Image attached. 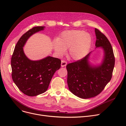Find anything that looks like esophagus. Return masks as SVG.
<instances>
[{"mask_svg":"<svg viewBox=\"0 0 126 126\" xmlns=\"http://www.w3.org/2000/svg\"><path fill=\"white\" fill-rule=\"evenodd\" d=\"M66 65H67V62H66L64 61H62V63H61V67H65Z\"/></svg>","mask_w":126,"mask_h":126,"instance_id":"esophagus-1","label":"esophagus"}]
</instances>
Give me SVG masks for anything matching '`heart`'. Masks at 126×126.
<instances>
[{
	"label": "heart",
	"instance_id": "b5f03b06",
	"mask_svg": "<svg viewBox=\"0 0 126 126\" xmlns=\"http://www.w3.org/2000/svg\"><path fill=\"white\" fill-rule=\"evenodd\" d=\"M92 43L90 34L80 30H71L63 32L57 40L54 41L53 47L59 56L63 55L69 49V56L75 61L84 57Z\"/></svg>",
	"mask_w": 126,
	"mask_h": 126
}]
</instances>
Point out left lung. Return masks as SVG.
Segmentation results:
<instances>
[{
    "mask_svg": "<svg viewBox=\"0 0 126 126\" xmlns=\"http://www.w3.org/2000/svg\"><path fill=\"white\" fill-rule=\"evenodd\" d=\"M95 47L102 49L104 56L99 63L89 61L92 52L81 60L67 65V83L69 90L76 96L87 99L102 91L112 78L115 58L111 45L106 36L95 29Z\"/></svg>",
    "mask_w": 126,
    "mask_h": 126,
    "instance_id": "1",
    "label": "left lung"
}]
</instances>
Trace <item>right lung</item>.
Returning a JSON list of instances; mask_svg holds the SVG:
<instances>
[{
	"instance_id": "right-lung-1",
	"label": "right lung",
	"mask_w": 126,
	"mask_h": 126,
	"mask_svg": "<svg viewBox=\"0 0 126 126\" xmlns=\"http://www.w3.org/2000/svg\"><path fill=\"white\" fill-rule=\"evenodd\" d=\"M45 27H35L24 34L18 41L11 58L12 77L15 85L23 93L34 96L45 92L52 78L61 66L58 58L47 56L38 61L30 59L24 53L23 47L35 33Z\"/></svg>"
}]
</instances>
